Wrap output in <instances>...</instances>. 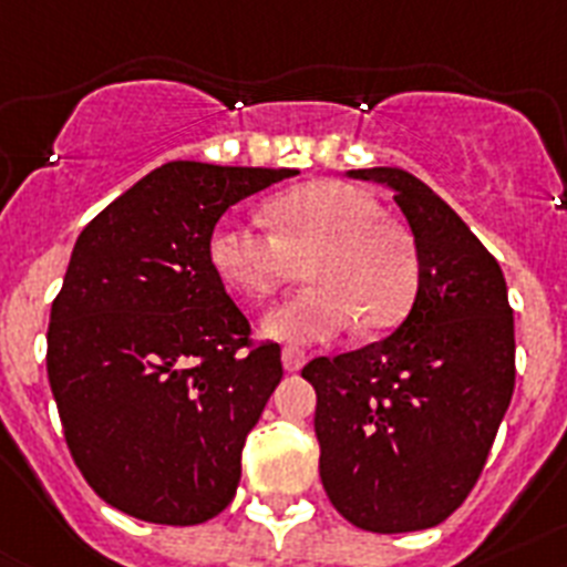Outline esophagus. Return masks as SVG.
I'll use <instances>...</instances> for the list:
<instances>
[{"label":"esophagus","mask_w":567,"mask_h":567,"mask_svg":"<svg viewBox=\"0 0 567 567\" xmlns=\"http://www.w3.org/2000/svg\"><path fill=\"white\" fill-rule=\"evenodd\" d=\"M305 351L302 348H293V344H288V348H282V365H285V371H290V373H297L299 368L305 365Z\"/></svg>","instance_id":"esophagus-1"}]
</instances>
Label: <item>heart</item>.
Here are the masks:
<instances>
[{"instance_id":"b5f03b06","label":"heart","mask_w":567,"mask_h":567,"mask_svg":"<svg viewBox=\"0 0 567 567\" xmlns=\"http://www.w3.org/2000/svg\"><path fill=\"white\" fill-rule=\"evenodd\" d=\"M377 199L348 182H311L268 202L274 230L225 216L208 243L214 270L248 299L270 297L305 268L302 290L270 308L279 342H328L357 322L377 333L408 313L420 282L411 236L379 219Z\"/></svg>"}]
</instances>
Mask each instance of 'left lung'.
<instances>
[{
    "mask_svg": "<svg viewBox=\"0 0 567 567\" xmlns=\"http://www.w3.org/2000/svg\"><path fill=\"white\" fill-rule=\"evenodd\" d=\"M393 190L420 288L405 322L302 368L317 388L319 476L344 519L373 534L445 522L480 480L514 393V311L494 256L402 167L348 171Z\"/></svg>",
    "mask_w": 567,
    "mask_h": 567,
    "instance_id": "8db88e82",
    "label": "left lung"
}]
</instances>
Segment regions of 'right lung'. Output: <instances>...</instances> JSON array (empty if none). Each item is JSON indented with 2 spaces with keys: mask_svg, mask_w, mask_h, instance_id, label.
I'll list each match as a JSON object with an SVG mask.
<instances>
[{
  "mask_svg": "<svg viewBox=\"0 0 567 567\" xmlns=\"http://www.w3.org/2000/svg\"><path fill=\"white\" fill-rule=\"evenodd\" d=\"M293 167L167 162L73 245L48 324V379L82 476L116 511L199 525L234 499L243 447L282 379L208 243L219 216Z\"/></svg>",
  "mask_w": 567,
  "mask_h": 567,
  "instance_id": "add662e5",
  "label": "right lung"
}]
</instances>
